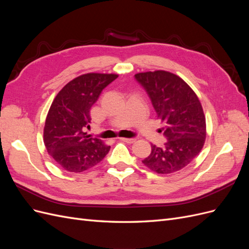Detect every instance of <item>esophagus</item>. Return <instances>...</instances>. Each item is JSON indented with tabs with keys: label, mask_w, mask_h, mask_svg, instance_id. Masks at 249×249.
I'll return each mask as SVG.
<instances>
[{
	"label": "esophagus",
	"mask_w": 249,
	"mask_h": 249,
	"mask_svg": "<svg viewBox=\"0 0 249 249\" xmlns=\"http://www.w3.org/2000/svg\"><path fill=\"white\" fill-rule=\"evenodd\" d=\"M120 140L127 142V143H134L135 141H136V138H120Z\"/></svg>",
	"instance_id": "esophagus-1"
}]
</instances>
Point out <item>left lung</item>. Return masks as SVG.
Listing matches in <instances>:
<instances>
[{"label": "left lung", "mask_w": 249, "mask_h": 249, "mask_svg": "<svg viewBox=\"0 0 249 249\" xmlns=\"http://www.w3.org/2000/svg\"><path fill=\"white\" fill-rule=\"evenodd\" d=\"M135 80L165 124L167 139L162 147L152 144V153L142 163L161 175L178 171L193 161L205 143L206 117L198 97L184 80L165 71L140 72Z\"/></svg>", "instance_id": "left-lung-1"}]
</instances>
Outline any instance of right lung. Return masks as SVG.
Segmentation results:
<instances>
[{"mask_svg": "<svg viewBox=\"0 0 249 249\" xmlns=\"http://www.w3.org/2000/svg\"><path fill=\"white\" fill-rule=\"evenodd\" d=\"M117 74L86 73L73 79L60 90L49 110L43 131L48 153L60 167L82 172L99 164L110 146L87 135L90 110L103 90Z\"/></svg>", "mask_w": 249, "mask_h": 249, "instance_id": "add662e5", "label": "right lung"}]
</instances>
